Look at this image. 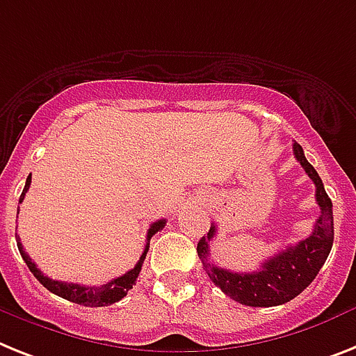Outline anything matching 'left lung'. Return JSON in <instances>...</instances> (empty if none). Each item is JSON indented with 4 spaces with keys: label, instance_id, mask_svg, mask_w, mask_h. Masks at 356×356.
I'll use <instances>...</instances> for the list:
<instances>
[{
    "label": "left lung",
    "instance_id": "8db88e82",
    "mask_svg": "<svg viewBox=\"0 0 356 356\" xmlns=\"http://www.w3.org/2000/svg\"><path fill=\"white\" fill-rule=\"evenodd\" d=\"M293 152L316 187L315 196L320 207V216L309 236L266 260L258 271L252 273H233L207 262L209 242L216 234L214 224L211 225L207 236L198 242V257L202 258L204 269L214 282V286L220 287L238 304L251 307H273L293 300L315 280L333 248L334 227L331 198L325 193L324 184L315 167L305 160L300 143L295 142Z\"/></svg>",
    "mask_w": 356,
    "mask_h": 356
}]
</instances>
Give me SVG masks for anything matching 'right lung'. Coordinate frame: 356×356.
Masks as SVG:
<instances>
[{
    "label": "right lung",
    "mask_w": 356,
    "mask_h": 356,
    "mask_svg": "<svg viewBox=\"0 0 356 356\" xmlns=\"http://www.w3.org/2000/svg\"><path fill=\"white\" fill-rule=\"evenodd\" d=\"M29 187H31V175H29V178H26L25 189H23L22 196H19V204H22L23 198H25V193L29 191ZM17 213H19V207H17ZM163 225H165V220H158V222H154V224L149 227V231H147L145 249H143L142 257H140L138 264L132 267L131 271H127L125 275H122V277L114 278V280L107 282V284H104V286H99V287L79 286V284L58 282V280H52V278L45 277V275H43L40 269H38L36 264L32 262L31 257H29L25 251H23V245H22V242H19V236H16V242H17V249H19V252H22V258L25 260L26 267H29L32 275H34L38 280H40L41 286L47 287V289L51 291V293H54V295L61 296V298H65V300L74 302V304L87 305V307H105V305H111V304H114V302L122 300L123 296L129 293V289H132V286L136 284V278H138V275H140V271H142L143 260H145L147 251H149V242H151V238L154 236V234H156L160 229H163Z\"/></svg>",
    "instance_id": "add662e5"
}]
</instances>
